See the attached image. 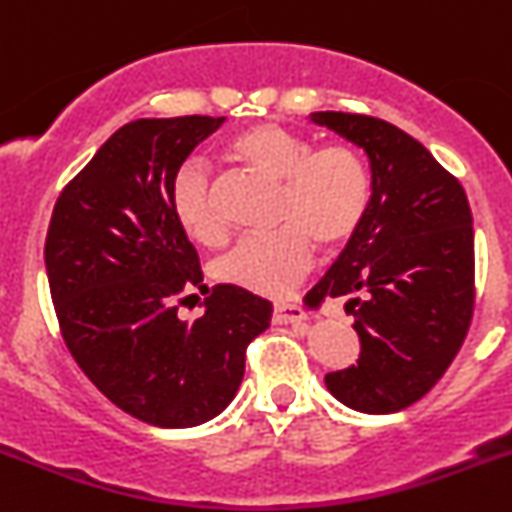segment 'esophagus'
<instances>
[{
    "label": "esophagus",
    "instance_id": "esophagus-1",
    "mask_svg": "<svg viewBox=\"0 0 512 512\" xmlns=\"http://www.w3.org/2000/svg\"><path fill=\"white\" fill-rule=\"evenodd\" d=\"M305 318H308V313L298 303H275V310H272L275 323H300Z\"/></svg>",
    "mask_w": 512,
    "mask_h": 512
}]
</instances>
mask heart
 <instances>
[{"label":"heart","mask_w":512,"mask_h":512,"mask_svg":"<svg viewBox=\"0 0 512 512\" xmlns=\"http://www.w3.org/2000/svg\"><path fill=\"white\" fill-rule=\"evenodd\" d=\"M229 159L280 181L272 232L247 234L212 262L214 280L257 295H283L313 262V239L323 250L351 240L371 202V169L353 146L315 148L303 133L257 123L229 138ZM169 204L191 240L217 245L224 234L212 197V174L186 159L171 176Z\"/></svg>","instance_id":"obj_1"}]
</instances>
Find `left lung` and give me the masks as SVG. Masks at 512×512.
Segmentation results:
<instances>
[{
    "label": "left lung",
    "instance_id": "1",
    "mask_svg": "<svg viewBox=\"0 0 512 512\" xmlns=\"http://www.w3.org/2000/svg\"><path fill=\"white\" fill-rule=\"evenodd\" d=\"M369 159L371 202L346 250L308 295L348 298L358 361L326 374L341 404L391 414L422 399L460 351L475 305V232L460 181L401 128L321 111Z\"/></svg>",
    "mask_w": 512,
    "mask_h": 512
}]
</instances>
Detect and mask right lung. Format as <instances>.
<instances>
[{"mask_svg": "<svg viewBox=\"0 0 512 512\" xmlns=\"http://www.w3.org/2000/svg\"><path fill=\"white\" fill-rule=\"evenodd\" d=\"M222 123H126L62 189L47 229L65 346L118 409L154 427H197L224 412L245 376L247 346L272 318L270 300L250 290L202 285L197 250L171 212V176ZM191 287L208 298L189 324L173 303Z\"/></svg>", "mask_w": 512, "mask_h": 512, "instance_id": "add662e5", "label": "right lung"}]
</instances>
